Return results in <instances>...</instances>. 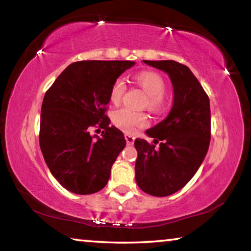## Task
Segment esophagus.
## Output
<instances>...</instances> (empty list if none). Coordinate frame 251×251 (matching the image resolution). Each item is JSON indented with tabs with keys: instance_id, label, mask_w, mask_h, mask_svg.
I'll list each match as a JSON object with an SVG mask.
<instances>
[{
	"instance_id": "obj_1",
	"label": "esophagus",
	"mask_w": 251,
	"mask_h": 251,
	"mask_svg": "<svg viewBox=\"0 0 251 251\" xmlns=\"http://www.w3.org/2000/svg\"><path fill=\"white\" fill-rule=\"evenodd\" d=\"M125 139H126L127 145H133L134 142H135V137L130 134H125Z\"/></svg>"
}]
</instances>
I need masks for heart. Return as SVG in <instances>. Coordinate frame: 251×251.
<instances>
[{
    "label": "heart",
    "instance_id": "b5f03b06",
    "mask_svg": "<svg viewBox=\"0 0 251 251\" xmlns=\"http://www.w3.org/2000/svg\"><path fill=\"white\" fill-rule=\"evenodd\" d=\"M135 83L146 93L144 106L152 113H159L165 106L166 82L159 74L154 72H142L134 76ZM126 93L124 80L118 78L113 83L109 91V99L113 103L118 104ZM113 122L117 128L126 133L133 131L147 124V116L141 112H134L128 108H121L113 113Z\"/></svg>",
    "mask_w": 251,
    "mask_h": 251
}]
</instances>
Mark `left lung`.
<instances>
[{
  "mask_svg": "<svg viewBox=\"0 0 251 251\" xmlns=\"http://www.w3.org/2000/svg\"><path fill=\"white\" fill-rule=\"evenodd\" d=\"M144 63L169 75L174 104L163 122L146 130L154 144L135 139V178L143 192L165 197L192 179L205 158L211 136L209 97L186 65L175 61Z\"/></svg>",
  "mask_w": 251,
  "mask_h": 251,
  "instance_id": "1",
  "label": "left lung"
}]
</instances>
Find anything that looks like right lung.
Listing matches in <instances>:
<instances>
[{
  "label": "right lung",
  "mask_w": 251,
  "mask_h": 251,
  "mask_svg": "<svg viewBox=\"0 0 251 251\" xmlns=\"http://www.w3.org/2000/svg\"><path fill=\"white\" fill-rule=\"evenodd\" d=\"M133 65L130 61L72 63L45 93L40 147L52 175L72 193L103 189L124 150V134L109 126L106 112L113 83ZM92 128L103 129L102 137L91 136Z\"/></svg>",
  "instance_id": "1"
}]
</instances>
